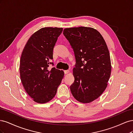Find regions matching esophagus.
Here are the masks:
<instances>
[{"label": "esophagus", "instance_id": "1", "mask_svg": "<svg viewBox=\"0 0 133 133\" xmlns=\"http://www.w3.org/2000/svg\"><path fill=\"white\" fill-rule=\"evenodd\" d=\"M69 72H70L69 70H65V71H64V73H65V74H68V73H69Z\"/></svg>", "mask_w": 133, "mask_h": 133}]
</instances>
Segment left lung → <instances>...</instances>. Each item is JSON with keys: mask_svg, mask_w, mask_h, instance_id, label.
Instances as JSON below:
<instances>
[{"mask_svg": "<svg viewBox=\"0 0 133 133\" xmlns=\"http://www.w3.org/2000/svg\"><path fill=\"white\" fill-rule=\"evenodd\" d=\"M63 34L75 57L74 83L70 87L74 98L82 103L98 98L105 90L111 65L107 44L99 32L90 27L65 28Z\"/></svg>", "mask_w": 133, "mask_h": 133, "instance_id": "8db88e82", "label": "left lung"}]
</instances>
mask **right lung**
Wrapping results in <instances>:
<instances>
[{"label":"right lung","instance_id":"right-lung-1","mask_svg":"<svg viewBox=\"0 0 133 133\" xmlns=\"http://www.w3.org/2000/svg\"><path fill=\"white\" fill-rule=\"evenodd\" d=\"M62 28H41L28 39L20 60V76L26 93L36 103H46L53 99L62 82L63 70L49 69L50 60Z\"/></svg>","mask_w":133,"mask_h":133}]
</instances>
